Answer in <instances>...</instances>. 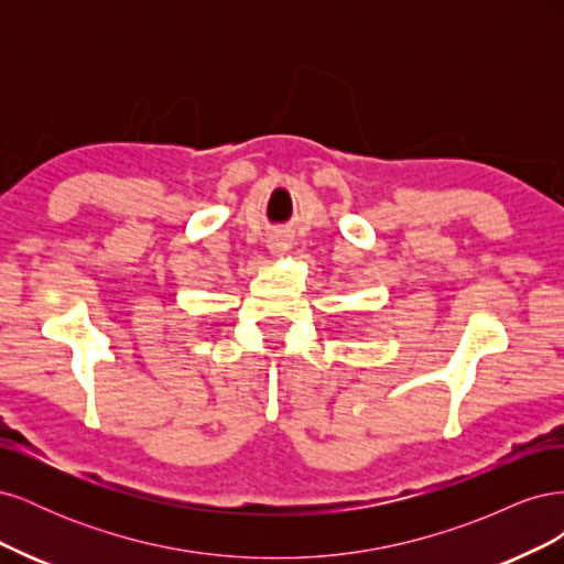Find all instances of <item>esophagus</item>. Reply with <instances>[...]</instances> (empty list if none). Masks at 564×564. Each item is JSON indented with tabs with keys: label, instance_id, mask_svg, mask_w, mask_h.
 Here are the masks:
<instances>
[{
	"label": "esophagus",
	"instance_id": "obj_1",
	"mask_svg": "<svg viewBox=\"0 0 564 564\" xmlns=\"http://www.w3.org/2000/svg\"><path fill=\"white\" fill-rule=\"evenodd\" d=\"M270 249H272V251H284V249H286V242H282V240H272Z\"/></svg>",
	"mask_w": 564,
	"mask_h": 564
}]
</instances>
